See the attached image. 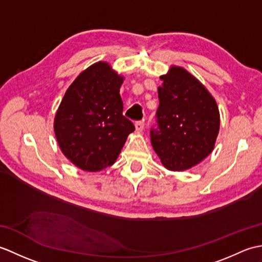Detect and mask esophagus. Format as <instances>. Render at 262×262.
<instances>
[{
	"label": "esophagus",
	"instance_id": "1",
	"mask_svg": "<svg viewBox=\"0 0 262 262\" xmlns=\"http://www.w3.org/2000/svg\"><path fill=\"white\" fill-rule=\"evenodd\" d=\"M135 128L137 133H142L144 130V121H136Z\"/></svg>",
	"mask_w": 262,
	"mask_h": 262
}]
</instances>
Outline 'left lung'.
Masks as SVG:
<instances>
[{"mask_svg":"<svg viewBox=\"0 0 262 262\" xmlns=\"http://www.w3.org/2000/svg\"><path fill=\"white\" fill-rule=\"evenodd\" d=\"M160 79L159 130H151L152 146L164 168L189 170L213 152L220 110L203 83L181 66L171 65Z\"/></svg>","mask_w":262,"mask_h":262,"instance_id":"8db88e82","label":"left lung"}]
</instances>
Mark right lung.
Here are the masks:
<instances>
[{
  "label": "right lung",
  "instance_id": "obj_1",
  "mask_svg": "<svg viewBox=\"0 0 262 262\" xmlns=\"http://www.w3.org/2000/svg\"><path fill=\"white\" fill-rule=\"evenodd\" d=\"M125 77L107 62H97L77 75L54 118L60 151L76 168L98 172L118 159L135 130L122 116L119 90Z\"/></svg>",
  "mask_w": 262,
  "mask_h": 262
}]
</instances>
